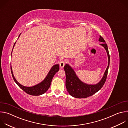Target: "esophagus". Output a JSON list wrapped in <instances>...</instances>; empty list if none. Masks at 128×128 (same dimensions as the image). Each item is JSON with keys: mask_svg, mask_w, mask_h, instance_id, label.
I'll return each mask as SVG.
<instances>
[{"mask_svg": "<svg viewBox=\"0 0 128 128\" xmlns=\"http://www.w3.org/2000/svg\"><path fill=\"white\" fill-rule=\"evenodd\" d=\"M65 64V61H61L60 62V67L62 68L64 67V65Z\"/></svg>", "mask_w": 128, "mask_h": 128, "instance_id": "1", "label": "esophagus"}]
</instances>
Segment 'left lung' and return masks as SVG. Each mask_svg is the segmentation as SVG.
I'll return each instance as SVG.
<instances>
[{
    "mask_svg": "<svg viewBox=\"0 0 128 128\" xmlns=\"http://www.w3.org/2000/svg\"><path fill=\"white\" fill-rule=\"evenodd\" d=\"M99 40L103 42L101 44L106 50L108 58V64L101 81L96 84L90 85L82 82L78 78L76 73L72 68L68 65L66 64L64 67L66 74V87L68 92L72 97L78 98H86L88 97L92 96L99 91L105 84L109 66L110 62V56L108 52V49L105 41L102 36H100Z\"/></svg>",
    "mask_w": 128,
    "mask_h": 128,
    "instance_id": "obj_1",
    "label": "left lung"
}]
</instances>
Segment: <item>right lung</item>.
Returning a JSON list of instances; mask_svg holds the SVG:
<instances>
[{"label": "right lung", "mask_w": 128, "mask_h": 128, "mask_svg": "<svg viewBox=\"0 0 128 128\" xmlns=\"http://www.w3.org/2000/svg\"><path fill=\"white\" fill-rule=\"evenodd\" d=\"M20 34L19 35L20 36ZM16 44V42L14 45L13 48L14 47V46ZM10 69H11V72H12V78L15 82L18 84V86H19L22 90H23L25 92L27 93L28 94H29L30 95H33V96H39L40 95H42L46 93L47 90L49 88L50 86V84L52 80V79L54 76L56 74V72H57L59 70V66L58 64L57 65H54L52 67L50 71H49L48 74L46 78L40 84H36L34 86H31V87H27V86H24L21 84H20L19 82H18L15 79L13 74H12V67L10 66Z\"/></svg>", "instance_id": "obj_1"}]
</instances>
